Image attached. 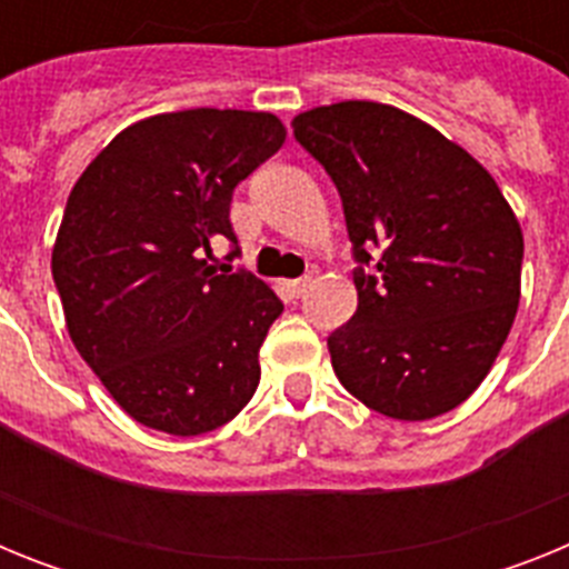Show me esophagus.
Here are the masks:
<instances>
[{
    "label": "esophagus",
    "mask_w": 569,
    "mask_h": 569,
    "mask_svg": "<svg viewBox=\"0 0 569 569\" xmlns=\"http://www.w3.org/2000/svg\"><path fill=\"white\" fill-rule=\"evenodd\" d=\"M310 288V279L305 276V279H293V281H284V290H288L290 299H301L305 296V290Z\"/></svg>",
    "instance_id": "34e87169"
}]
</instances>
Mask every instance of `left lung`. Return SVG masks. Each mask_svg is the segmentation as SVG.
<instances>
[{
  "instance_id": "obj_1",
  "label": "left lung",
  "mask_w": 569,
  "mask_h": 569,
  "mask_svg": "<svg viewBox=\"0 0 569 569\" xmlns=\"http://www.w3.org/2000/svg\"><path fill=\"white\" fill-rule=\"evenodd\" d=\"M293 136L333 179L353 241L359 308L328 336L336 376L390 419L453 410L490 373L519 310L525 239L499 184L390 104L313 108Z\"/></svg>"
}]
</instances>
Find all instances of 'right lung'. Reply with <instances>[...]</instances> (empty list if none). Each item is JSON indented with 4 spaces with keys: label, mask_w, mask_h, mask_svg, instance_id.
I'll use <instances>...</instances> for the list:
<instances>
[{
    "label": "right lung",
    "mask_w": 569,
    "mask_h": 569,
    "mask_svg": "<svg viewBox=\"0 0 569 569\" xmlns=\"http://www.w3.org/2000/svg\"><path fill=\"white\" fill-rule=\"evenodd\" d=\"M273 113L196 108L130 124L68 196L53 281L68 333L139 425L202 436L259 387V347L284 305L239 256L230 202L284 142ZM231 241L229 264L209 244Z\"/></svg>",
    "instance_id": "right-lung-1"
}]
</instances>
